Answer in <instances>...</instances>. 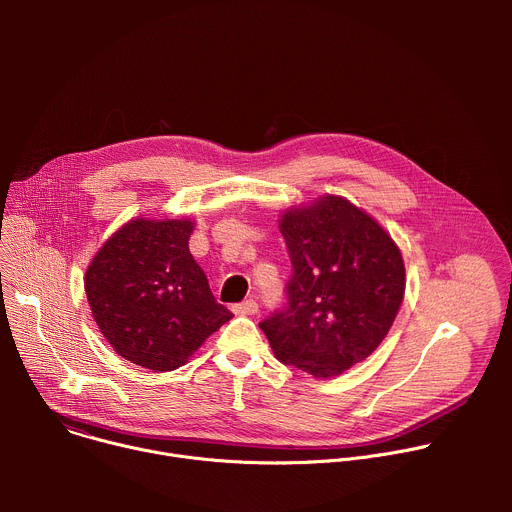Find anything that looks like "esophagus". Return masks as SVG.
<instances>
[{
	"mask_svg": "<svg viewBox=\"0 0 512 512\" xmlns=\"http://www.w3.org/2000/svg\"><path fill=\"white\" fill-rule=\"evenodd\" d=\"M233 312L239 314V316H253V314L259 312V304H257L255 300H247V302H243V304H237V306L233 308Z\"/></svg>",
	"mask_w": 512,
	"mask_h": 512,
	"instance_id": "1",
	"label": "esophagus"
}]
</instances>
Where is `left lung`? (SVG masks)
I'll return each instance as SVG.
<instances>
[{
    "label": "left lung",
    "instance_id": "obj_1",
    "mask_svg": "<svg viewBox=\"0 0 512 512\" xmlns=\"http://www.w3.org/2000/svg\"><path fill=\"white\" fill-rule=\"evenodd\" d=\"M291 273L285 308L259 324L279 362L330 379L373 354L405 294V265L371 214L326 194L281 214Z\"/></svg>",
    "mask_w": 512,
    "mask_h": 512
}]
</instances>
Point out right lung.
<instances>
[{
  "label": "right lung",
  "mask_w": 512,
  "mask_h": 512,
  "mask_svg": "<svg viewBox=\"0 0 512 512\" xmlns=\"http://www.w3.org/2000/svg\"><path fill=\"white\" fill-rule=\"evenodd\" d=\"M190 218H133L93 257L85 291L93 318L119 356L174 371L233 318L216 304L188 249Z\"/></svg>",
  "instance_id": "1"
}]
</instances>
